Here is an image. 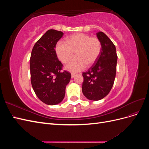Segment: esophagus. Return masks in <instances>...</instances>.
<instances>
[{
	"label": "esophagus",
	"mask_w": 149,
	"mask_h": 149,
	"mask_svg": "<svg viewBox=\"0 0 149 149\" xmlns=\"http://www.w3.org/2000/svg\"><path fill=\"white\" fill-rule=\"evenodd\" d=\"M75 76H76V74H74V73H71V78H73Z\"/></svg>",
	"instance_id": "esophagus-1"
}]
</instances>
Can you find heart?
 Returning a JSON list of instances; mask_svg holds the SVG:
<instances>
[{
    "label": "heart",
    "mask_w": 149,
    "mask_h": 149,
    "mask_svg": "<svg viewBox=\"0 0 149 149\" xmlns=\"http://www.w3.org/2000/svg\"><path fill=\"white\" fill-rule=\"evenodd\" d=\"M55 51L58 58L65 63L74 55L76 56L71 59L65 66V69L72 73L83 70L86 65L91 66L96 61L101 52V43L96 37H91L83 33H74L67 38V43L58 41Z\"/></svg>",
    "instance_id": "obj_1"
}]
</instances>
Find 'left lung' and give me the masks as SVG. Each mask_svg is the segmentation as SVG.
Returning a JSON list of instances; mask_svg holds the SVG:
<instances>
[{"label": "left lung", "instance_id": "left-lung-1", "mask_svg": "<svg viewBox=\"0 0 149 149\" xmlns=\"http://www.w3.org/2000/svg\"><path fill=\"white\" fill-rule=\"evenodd\" d=\"M101 43V52L96 61L86 72H84L82 91L91 101H99L106 97L113 86L116 73L118 56L114 43L102 31L96 33Z\"/></svg>", "mask_w": 149, "mask_h": 149}]
</instances>
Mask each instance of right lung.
<instances>
[{
  "instance_id": "add662e5",
  "label": "right lung",
  "mask_w": 149,
  "mask_h": 149,
  "mask_svg": "<svg viewBox=\"0 0 149 149\" xmlns=\"http://www.w3.org/2000/svg\"><path fill=\"white\" fill-rule=\"evenodd\" d=\"M63 35L62 31L49 30L35 44L30 61L31 83L36 95L48 105L60 103L71 74L61 71L63 65L58 59L56 45Z\"/></svg>"
}]
</instances>
